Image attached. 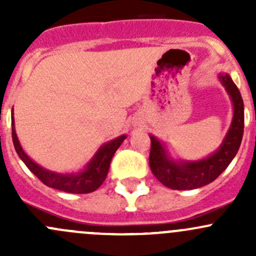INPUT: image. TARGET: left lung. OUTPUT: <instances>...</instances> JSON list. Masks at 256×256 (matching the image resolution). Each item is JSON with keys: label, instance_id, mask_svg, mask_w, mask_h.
Returning <instances> with one entry per match:
<instances>
[{"label": "left lung", "instance_id": "1", "mask_svg": "<svg viewBox=\"0 0 256 256\" xmlns=\"http://www.w3.org/2000/svg\"><path fill=\"white\" fill-rule=\"evenodd\" d=\"M219 82L228 92L233 104V118L223 142L216 152L202 160L186 161L172 158L166 144L156 136L150 135V167L152 174L171 190H196L213 182L229 166L238 152L244 132V102L239 89L229 74H219Z\"/></svg>", "mask_w": 256, "mask_h": 256}]
</instances>
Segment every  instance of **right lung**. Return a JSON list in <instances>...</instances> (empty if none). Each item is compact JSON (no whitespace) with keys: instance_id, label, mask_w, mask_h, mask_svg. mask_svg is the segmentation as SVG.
<instances>
[{"instance_id":"right-lung-1","label":"right lung","mask_w":256,"mask_h":256,"mask_svg":"<svg viewBox=\"0 0 256 256\" xmlns=\"http://www.w3.org/2000/svg\"><path fill=\"white\" fill-rule=\"evenodd\" d=\"M126 138H128L126 135H121L109 141V142L102 144L82 171L76 172V174L74 172L73 174H58V172L43 168L23 151L22 146L18 141L16 128H14V110H12V140H14V150H16L17 154L24 162L28 170L34 176L40 178L46 186L63 190V192L82 194V193H90L96 190L104 183L105 178L108 176L114 154Z\"/></svg>"}]
</instances>
